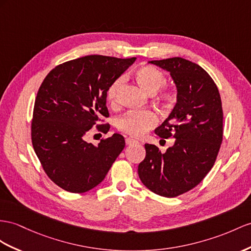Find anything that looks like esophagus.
I'll return each instance as SVG.
<instances>
[{
    "label": "esophagus",
    "instance_id": "esophagus-1",
    "mask_svg": "<svg viewBox=\"0 0 251 251\" xmlns=\"http://www.w3.org/2000/svg\"><path fill=\"white\" fill-rule=\"evenodd\" d=\"M125 142H126V145H133V144H138L139 143L137 140L131 139V138H126Z\"/></svg>",
    "mask_w": 251,
    "mask_h": 251
}]
</instances>
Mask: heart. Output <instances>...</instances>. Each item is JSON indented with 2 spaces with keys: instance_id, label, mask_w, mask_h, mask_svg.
Segmentation results:
<instances>
[{
  "instance_id": "b5f03b06",
  "label": "heart",
  "mask_w": 251,
  "mask_h": 251,
  "mask_svg": "<svg viewBox=\"0 0 251 251\" xmlns=\"http://www.w3.org/2000/svg\"><path fill=\"white\" fill-rule=\"evenodd\" d=\"M134 77L139 85L142 87L146 92L155 93L157 90L163 87L166 82L165 75L152 66H142L137 69L134 72ZM123 85V78L115 79L108 87L106 96L110 104L117 101L118 93ZM176 90L164 87L160 91L158 99L164 105H172L176 100ZM158 123V118L156 113L151 110H131L125 113L118 121V128L127 134L134 138H140L155 127Z\"/></svg>"
}]
</instances>
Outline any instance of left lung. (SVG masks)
Instances as JSON below:
<instances>
[{
  "label": "left lung",
  "instance_id": "obj_1",
  "mask_svg": "<svg viewBox=\"0 0 251 251\" xmlns=\"http://www.w3.org/2000/svg\"><path fill=\"white\" fill-rule=\"evenodd\" d=\"M150 62L169 71L176 83V106L155 130L160 138L176 140L165 152L145 144L138 174L147 189L172 198L194 189L213 168L223 141L222 100L198 64L181 57Z\"/></svg>",
  "mask_w": 251,
  "mask_h": 251
}]
</instances>
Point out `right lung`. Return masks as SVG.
Returning <instances> with one entry per match:
<instances>
[{
  "mask_svg": "<svg viewBox=\"0 0 251 251\" xmlns=\"http://www.w3.org/2000/svg\"><path fill=\"white\" fill-rule=\"evenodd\" d=\"M137 58L90 55L66 61L47 75L36 96L31 143L48 177L70 193L88 192L106 177L125 147L114 133L98 146L85 141L92 127L107 133L106 92Z\"/></svg>",
  "mask_w": 251,
  "mask_h": 251,
  "instance_id": "right-lung-1",
  "label": "right lung"
}]
</instances>
